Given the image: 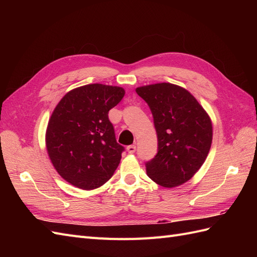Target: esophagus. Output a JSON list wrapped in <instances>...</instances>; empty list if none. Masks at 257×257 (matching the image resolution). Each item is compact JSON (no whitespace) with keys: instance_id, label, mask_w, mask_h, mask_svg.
<instances>
[{"instance_id":"34e87169","label":"esophagus","mask_w":257,"mask_h":257,"mask_svg":"<svg viewBox=\"0 0 257 257\" xmlns=\"http://www.w3.org/2000/svg\"><path fill=\"white\" fill-rule=\"evenodd\" d=\"M126 150H127V152H128L130 154H133V153L136 151V146H134V145L128 146V147L126 148Z\"/></svg>"}]
</instances>
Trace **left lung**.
I'll list each match as a JSON object with an SVG mask.
<instances>
[{
	"label": "left lung",
	"mask_w": 257,
	"mask_h": 257,
	"mask_svg": "<svg viewBox=\"0 0 257 257\" xmlns=\"http://www.w3.org/2000/svg\"><path fill=\"white\" fill-rule=\"evenodd\" d=\"M137 94L149 105L159 151L147 162V175L167 189L179 186L204 164L212 143V122L191 93L169 82L143 85Z\"/></svg>",
	"instance_id": "1"
}]
</instances>
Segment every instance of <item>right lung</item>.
<instances>
[{"mask_svg":"<svg viewBox=\"0 0 257 257\" xmlns=\"http://www.w3.org/2000/svg\"><path fill=\"white\" fill-rule=\"evenodd\" d=\"M125 91L91 83L61 98L46 130V148L58 174L76 188L90 191L105 184L119 166L124 148L115 141L108 111Z\"/></svg>","mask_w":257,"mask_h":257,"instance_id":"obj_1","label":"right lung"}]
</instances>
